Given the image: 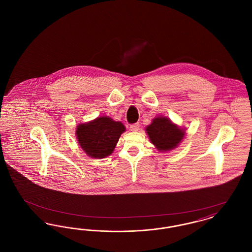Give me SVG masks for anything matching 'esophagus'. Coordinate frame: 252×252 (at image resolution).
Returning a JSON list of instances; mask_svg holds the SVG:
<instances>
[{"label":"esophagus","mask_w":252,"mask_h":252,"mask_svg":"<svg viewBox=\"0 0 252 252\" xmlns=\"http://www.w3.org/2000/svg\"><path fill=\"white\" fill-rule=\"evenodd\" d=\"M140 129V125L139 124H133L130 126V130L131 131H138Z\"/></svg>","instance_id":"34e87169"}]
</instances>
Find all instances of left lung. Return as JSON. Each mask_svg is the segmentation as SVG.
I'll use <instances>...</instances> for the list:
<instances>
[{
  "label": "left lung",
  "mask_w": 252,
  "mask_h": 252,
  "mask_svg": "<svg viewBox=\"0 0 252 252\" xmlns=\"http://www.w3.org/2000/svg\"><path fill=\"white\" fill-rule=\"evenodd\" d=\"M184 127H180L167 117L158 116L145 127L148 138L159 152H168L179 146L185 136Z\"/></svg>",
  "instance_id": "8db88e82"
}]
</instances>
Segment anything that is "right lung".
<instances>
[{
  "mask_svg": "<svg viewBox=\"0 0 252 252\" xmlns=\"http://www.w3.org/2000/svg\"><path fill=\"white\" fill-rule=\"evenodd\" d=\"M126 126L108 116L97 117L94 120L77 126L75 135L77 143L87 154L94 158L110 156Z\"/></svg>",
  "mask_w": 252,
  "mask_h": 252,
  "instance_id": "add662e5",
  "label": "right lung"
}]
</instances>
